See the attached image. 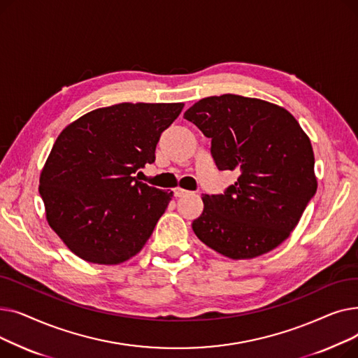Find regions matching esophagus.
<instances>
[{
    "mask_svg": "<svg viewBox=\"0 0 358 358\" xmlns=\"http://www.w3.org/2000/svg\"><path fill=\"white\" fill-rule=\"evenodd\" d=\"M173 192H174V196H176V197H181V196H185V194L190 193V192H187V190L181 189V187H176V189H174Z\"/></svg>",
    "mask_w": 358,
    "mask_h": 358,
    "instance_id": "34e87169",
    "label": "esophagus"
}]
</instances>
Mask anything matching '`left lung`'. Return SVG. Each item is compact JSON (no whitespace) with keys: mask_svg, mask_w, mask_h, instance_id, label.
<instances>
[{"mask_svg":"<svg viewBox=\"0 0 358 358\" xmlns=\"http://www.w3.org/2000/svg\"><path fill=\"white\" fill-rule=\"evenodd\" d=\"M212 138L219 169L236 171L224 194L201 197L193 231L209 248L231 259H251L286 241L316 193L309 136L290 111L266 100L223 94L184 113Z\"/></svg>","mask_w":358,"mask_h":358,"instance_id":"8db88e82","label":"left lung"}]
</instances>
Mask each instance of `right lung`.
<instances>
[{"instance_id": "right-lung-1", "label": "right lung", "mask_w": 358, "mask_h": 358, "mask_svg": "<svg viewBox=\"0 0 358 358\" xmlns=\"http://www.w3.org/2000/svg\"><path fill=\"white\" fill-rule=\"evenodd\" d=\"M184 103H120L69 123L39 180L49 227L77 257L117 266L152 235L173 197L135 177L155 161L162 131Z\"/></svg>"}]
</instances>
